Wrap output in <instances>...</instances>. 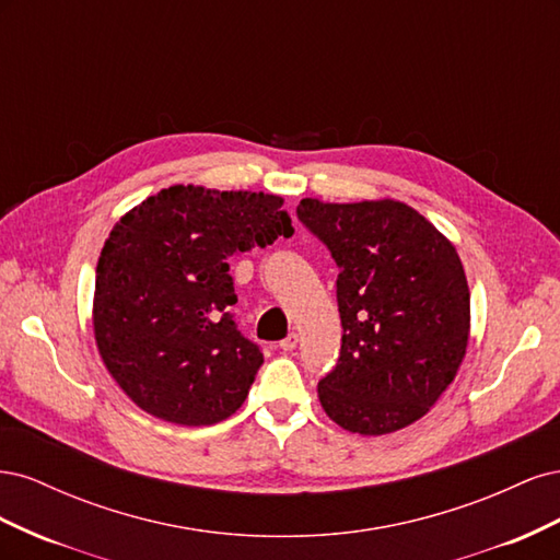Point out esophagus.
Segmentation results:
<instances>
[{
    "instance_id": "esophagus-1",
    "label": "esophagus",
    "mask_w": 560,
    "mask_h": 560,
    "mask_svg": "<svg viewBox=\"0 0 560 560\" xmlns=\"http://www.w3.org/2000/svg\"><path fill=\"white\" fill-rule=\"evenodd\" d=\"M296 346H299V334H290V336L284 338V341H280V348H282L284 352L296 350Z\"/></svg>"
}]
</instances>
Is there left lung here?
<instances>
[{"label": "left lung", "instance_id": "1", "mask_svg": "<svg viewBox=\"0 0 560 560\" xmlns=\"http://www.w3.org/2000/svg\"><path fill=\"white\" fill-rule=\"evenodd\" d=\"M296 214L341 270V354L317 383L322 409L366 436L411 425L453 383L469 343V287L453 243L389 198H303Z\"/></svg>", "mask_w": 560, "mask_h": 560}]
</instances>
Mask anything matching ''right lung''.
Listing matches in <instances>:
<instances>
[{
	"mask_svg": "<svg viewBox=\"0 0 560 560\" xmlns=\"http://www.w3.org/2000/svg\"><path fill=\"white\" fill-rule=\"evenodd\" d=\"M292 233L280 196L194 184L118 219L95 268L93 331L142 411L200 428L241 409L264 354L233 322L229 259Z\"/></svg>",
	"mask_w": 560,
	"mask_h": 560,
	"instance_id": "add662e5",
	"label": "right lung"
}]
</instances>
